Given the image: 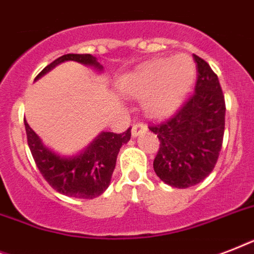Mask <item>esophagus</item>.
I'll return each mask as SVG.
<instances>
[{"label": "esophagus", "instance_id": "obj_1", "mask_svg": "<svg viewBox=\"0 0 254 254\" xmlns=\"http://www.w3.org/2000/svg\"><path fill=\"white\" fill-rule=\"evenodd\" d=\"M143 130H146V125L143 123H137L131 127V134H133V137L138 135L139 133H142Z\"/></svg>", "mask_w": 254, "mask_h": 254}]
</instances>
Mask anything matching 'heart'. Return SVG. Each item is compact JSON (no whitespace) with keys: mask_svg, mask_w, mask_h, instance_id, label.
I'll use <instances>...</instances> for the list:
<instances>
[{"mask_svg":"<svg viewBox=\"0 0 254 254\" xmlns=\"http://www.w3.org/2000/svg\"><path fill=\"white\" fill-rule=\"evenodd\" d=\"M196 76V67L187 54L158 59L124 76L120 89L125 95L145 99V109L163 116L182 103Z\"/></svg>","mask_w":254,"mask_h":254,"instance_id":"heart-1","label":"heart"}]
</instances>
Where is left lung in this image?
<instances>
[{"mask_svg": "<svg viewBox=\"0 0 254 254\" xmlns=\"http://www.w3.org/2000/svg\"><path fill=\"white\" fill-rule=\"evenodd\" d=\"M197 67L195 91L177 112L149 125L159 139L153 167L171 187L187 189L200 183L216 165L225 127V101L217 75L193 55Z\"/></svg>", "mask_w": 254, "mask_h": 254, "instance_id": "8db88e82", "label": "left lung"}]
</instances>
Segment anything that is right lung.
Listing matches in <instances>:
<instances>
[{
  "label": "right lung",
  "instance_id": "1",
  "mask_svg": "<svg viewBox=\"0 0 254 254\" xmlns=\"http://www.w3.org/2000/svg\"><path fill=\"white\" fill-rule=\"evenodd\" d=\"M73 61L81 64L93 65L103 69V65L91 54H67L58 58L38 73L35 80L63 62ZM26 135L30 151L42 177L58 192L79 199H93L108 189L120 147L130 139V127L124 133L103 131L87 150L72 158H63L43 146L35 131L25 120Z\"/></svg>",
  "mask_w": 254,
  "mask_h": 254
}]
</instances>
